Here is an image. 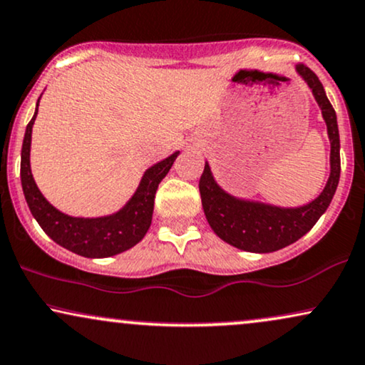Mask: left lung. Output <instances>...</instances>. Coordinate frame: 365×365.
I'll return each mask as SVG.
<instances>
[{
    "instance_id": "left-lung-1",
    "label": "left lung",
    "mask_w": 365,
    "mask_h": 365,
    "mask_svg": "<svg viewBox=\"0 0 365 365\" xmlns=\"http://www.w3.org/2000/svg\"><path fill=\"white\" fill-rule=\"evenodd\" d=\"M296 73L312 89L314 101L322 110L330 138V175L323 191L307 205L276 206L254 200L237 197L215 181L208 162L200 179L203 210L213 232L223 242L237 249L255 254H269L294 244L314 227L330 206L340 179V137L336 113L328 101L320 79L307 66H296Z\"/></svg>"
}]
</instances>
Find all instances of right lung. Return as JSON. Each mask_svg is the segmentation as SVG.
Listing matches in <instances>:
<instances>
[{"instance_id":"1","label":"right lung","mask_w":365,"mask_h":365,"mask_svg":"<svg viewBox=\"0 0 365 365\" xmlns=\"http://www.w3.org/2000/svg\"><path fill=\"white\" fill-rule=\"evenodd\" d=\"M40 101V100H38ZM38 113V103L35 108L34 118L26 125L24 145H21V187L26 205L42 227V230L52 238L56 244L89 259H103L132 249L145 237L152 223L154 213V200L157 187L165 174L173 168L179 152H174L168 159L157 162L143 173L140 184L133 196L116 213L106 217L83 218L71 217L52 206L40 192L37 182L30 169V147L31 128Z\"/></svg>"}]
</instances>
